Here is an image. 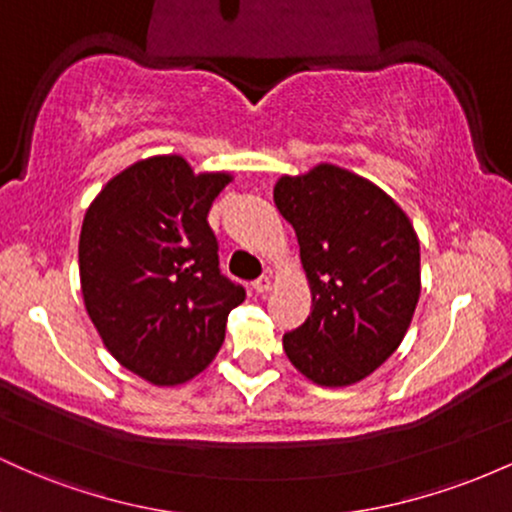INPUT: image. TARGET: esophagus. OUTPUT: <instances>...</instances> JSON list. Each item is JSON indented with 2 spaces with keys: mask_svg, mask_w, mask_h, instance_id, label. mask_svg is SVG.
<instances>
[{
  "mask_svg": "<svg viewBox=\"0 0 512 512\" xmlns=\"http://www.w3.org/2000/svg\"><path fill=\"white\" fill-rule=\"evenodd\" d=\"M252 289H255V293H260V296H264V293L272 289V276H260L257 281H252Z\"/></svg>",
  "mask_w": 512,
  "mask_h": 512,
  "instance_id": "1",
  "label": "esophagus"
}]
</instances>
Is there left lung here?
<instances>
[{
	"label": "left lung",
	"mask_w": 512,
	"mask_h": 512,
	"mask_svg": "<svg viewBox=\"0 0 512 512\" xmlns=\"http://www.w3.org/2000/svg\"><path fill=\"white\" fill-rule=\"evenodd\" d=\"M274 204L301 245L310 315L284 334L298 373L320 387L366 380L397 351L421 293L419 236L375 182L317 163L281 175Z\"/></svg>",
	"instance_id": "obj_1"
}]
</instances>
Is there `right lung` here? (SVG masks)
I'll list each match as a JSON object with an SVG mask.
<instances>
[{
	"mask_svg": "<svg viewBox=\"0 0 512 512\" xmlns=\"http://www.w3.org/2000/svg\"><path fill=\"white\" fill-rule=\"evenodd\" d=\"M233 180L180 154L149 156L105 182L79 236L86 313L120 366L175 387L219 354L243 286L219 272L209 209Z\"/></svg>",
	"mask_w": 512,
	"mask_h": 512,
	"instance_id": "obj_1",
	"label": "right lung"
}]
</instances>
